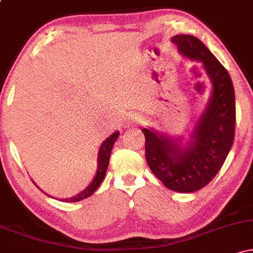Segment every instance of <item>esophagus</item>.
Segmentation results:
<instances>
[{
    "label": "esophagus",
    "mask_w": 253,
    "mask_h": 253,
    "mask_svg": "<svg viewBox=\"0 0 253 253\" xmlns=\"http://www.w3.org/2000/svg\"><path fill=\"white\" fill-rule=\"evenodd\" d=\"M130 121L132 123H136V121H139V117H132L130 118Z\"/></svg>",
    "instance_id": "1"
}]
</instances>
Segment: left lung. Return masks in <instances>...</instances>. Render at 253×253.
I'll use <instances>...</instances> for the list:
<instances>
[{
  "mask_svg": "<svg viewBox=\"0 0 253 253\" xmlns=\"http://www.w3.org/2000/svg\"><path fill=\"white\" fill-rule=\"evenodd\" d=\"M183 57L201 63L211 84V96L191 129L189 139L143 128L145 157L151 171L168 189L194 193L221 169L234 140L236 97L227 70L207 46L189 34L171 38Z\"/></svg>",
  "mask_w": 253,
  "mask_h": 253,
  "instance_id": "1",
  "label": "left lung"
}]
</instances>
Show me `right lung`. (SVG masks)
Segmentation results:
<instances>
[{"label": "right lung", "mask_w": 253, "mask_h": 253, "mask_svg": "<svg viewBox=\"0 0 253 253\" xmlns=\"http://www.w3.org/2000/svg\"><path fill=\"white\" fill-rule=\"evenodd\" d=\"M119 134H120V133H119V130H117V132H114L112 135H109L108 138H107L106 140H104L103 143L101 144L100 150H98V155H97V170H96V173H95V177L92 178L91 183H90L88 187H86L83 191H81L80 194H77V195L69 197V199H60V201H63V202L82 201V200L86 199V197L91 196L92 194L96 191L98 185L101 184V182L103 181L104 176H106L107 169H108V164H109L110 153H112L113 146H114L115 141L118 140ZM33 183H34V181H33ZM34 184H36V183H34ZM37 187H38V185H37ZM38 188H39V187H38ZM39 189H40V188H39ZM40 190H42V189H40ZM46 195H47V194H46ZM47 196L52 197L51 195H47Z\"/></svg>", "instance_id": "1"}]
</instances>
